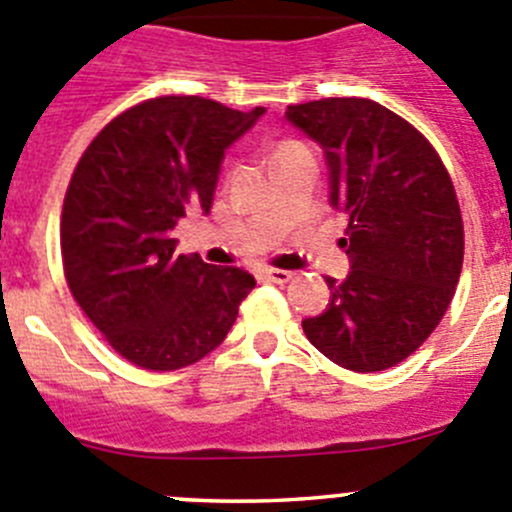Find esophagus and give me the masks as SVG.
<instances>
[{
	"mask_svg": "<svg viewBox=\"0 0 512 512\" xmlns=\"http://www.w3.org/2000/svg\"><path fill=\"white\" fill-rule=\"evenodd\" d=\"M261 279L271 281V284H286V281L294 279V274H291V271H284V269H266V271H261Z\"/></svg>",
	"mask_w": 512,
	"mask_h": 512,
	"instance_id": "obj_1",
	"label": "esophagus"
}]
</instances>
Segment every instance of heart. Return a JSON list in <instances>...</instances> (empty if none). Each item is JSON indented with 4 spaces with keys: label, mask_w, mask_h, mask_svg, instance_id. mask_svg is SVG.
Here are the masks:
<instances>
[{
    "label": "heart",
    "mask_w": 512,
    "mask_h": 512,
    "mask_svg": "<svg viewBox=\"0 0 512 512\" xmlns=\"http://www.w3.org/2000/svg\"><path fill=\"white\" fill-rule=\"evenodd\" d=\"M286 145H291V143H284V145H279V150H281V148H286ZM279 150H276V153H279Z\"/></svg>",
    "instance_id": "b5f03b06"
}]
</instances>
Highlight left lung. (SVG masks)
<instances>
[{"label":"left lung","instance_id":"8db88e82","mask_svg":"<svg viewBox=\"0 0 512 512\" xmlns=\"http://www.w3.org/2000/svg\"><path fill=\"white\" fill-rule=\"evenodd\" d=\"M286 118L324 148L349 218L352 271L326 279L332 301L304 334L339 367L382 372L420 349L455 296L465 228L452 178L415 125L367 97L289 105Z\"/></svg>","mask_w":512,"mask_h":512}]
</instances>
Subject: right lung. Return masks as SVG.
I'll return each instance as SVG.
<instances>
[{
    "instance_id": "add662e5",
    "label": "right lung",
    "mask_w": 512,
    "mask_h": 512,
    "mask_svg": "<svg viewBox=\"0 0 512 512\" xmlns=\"http://www.w3.org/2000/svg\"><path fill=\"white\" fill-rule=\"evenodd\" d=\"M264 107L231 110L198 95L150 97L95 135L65 193V279L123 359L150 372L196 364L226 339L256 286L248 271L175 256L173 228L211 211L223 155Z\"/></svg>"
}]
</instances>
